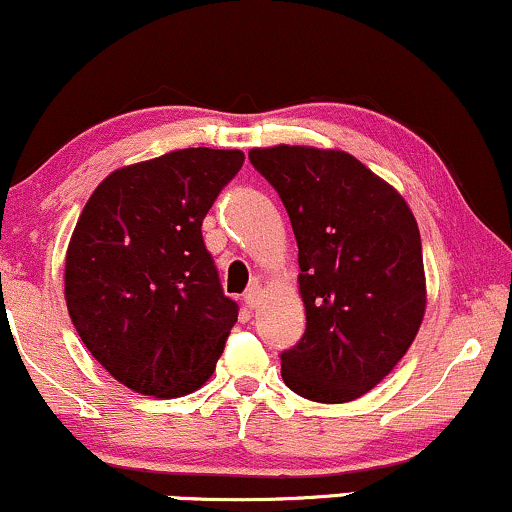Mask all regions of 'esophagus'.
I'll list each match as a JSON object with an SVG mask.
<instances>
[{
	"label": "esophagus",
	"mask_w": 512,
	"mask_h": 512,
	"mask_svg": "<svg viewBox=\"0 0 512 512\" xmlns=\"http://www.w3.org/2000/svg\"><path fill=\"white\" fill-rule=\"evenodd\" d=\"M260 298H262V286H250L248 288V293L243 295V300H245V307H250V310H255L257 305H260Z\"/></svg>",
	"instance_id": "obj_1"
}]
</instances>
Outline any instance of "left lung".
<instances>
[{
	"mask_svg": "<svg viewBox=\"0 0 512 512\" xmlns=\"http://www.w3.org/2000/svg\"><path fill=\"white\" fill-rule=\"evenodd\" d=\"M250 162L279 193L298 240L305 334L281 377L315 403L379 384L415 341L427 305L422 240L396 188L341 150L276 145Z\"/></svg>",
	"mask_w": 512,
	"mask_h": 512,
	"instance_id": "8db88e82",
	"label": "left lung"
}]
</instances>
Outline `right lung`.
Instances as JSON below:
<instances>
[{"mask_svg":"<svg viewBox=\"0 0 512 512\" xmlns=\"http://www.w3.org/2000/svg\"><path fill=\"white\" fill-rule=\"evenodd\" d=\"M240 150L188 147L109 174L83 207L64 293L80 341L116 381L176 398L212 377L238 305L221 291L202 219Z\"/></svg>","mask_w":512,"mask_h":512,"instance_id":"1","label":"right lung"}]
</instances>
